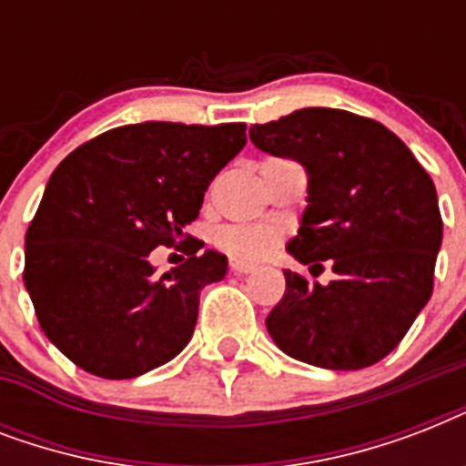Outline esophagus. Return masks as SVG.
<instances>
[{
	"mask_svg": "<svg viewBox=\"0 0 466 466\" xmlns=\"http://www.w3.org/2000/svg\"><path fill=\"white\" fill-rule=\"evenodd\" d=\"M229 268H232V273H237V276H247V273H251L256 266H254V263H248V261H239V258H232V261H229Z\"/></svg>",
	"mask_w": 466,
	"mask_h": 466,
	"instance_id": "1",
	"label": "esophagus"
}]
</instances>
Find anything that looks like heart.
Here are the masks:
<instances>
[{
  "label": "heart",
  "mask_w": 466,
  "mask_h": 466,
  "mask_svg": "<svg viewBox=\"0 0 466 466\" xmlns=\"http://www.w3.org/2000/svg\"><path fill=\"white\" fill-rule=\"evenodd\" d=\"M218 244L229 256L237 258H263L280 244V229L263 222H241V225H227L219 229Z\"/></svg>",
  "instance_id": "1"
}]
</instances>
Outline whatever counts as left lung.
I'll use <instances>...</instances> for the list:
<instances>
[{
  "label": "left lung",
  "mask_w": 466,
  "mask_h": 466,
  "mask_svg": "<svg viewBox=\"0 0 466 466\" xmlns=\"http://www.w3.org/2000/svg\"><path fill=\"white\" fill-rule=\"evenodd\" d=\"M248 137L307 168L309 205L288 251L336 273L319 285L285 270L283 299L266 317L270 339L317 368L375 365L433 292L442 241L433 178L382 123L339 108H302L251 126Z\"/></svg>",
  "instance_id": "8db88e82"
}]
</instances>
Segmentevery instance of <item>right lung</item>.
Segmentation results:
<instances>
[{"instance_id": "obj_1", "label": "right lung", "mask_w": 466, "mask_h": 466, "mask_svg": "<svg viewBox=\"0 0 466 466\" xmlns=\"http://www.w3.org/2000/svg\"><path fill=\"white\" fill-rule=\"evenodd\" d=\"M244 145V123L147 120L113 127L60 161L25 232L24 285L40 329L75 365L130 380L186 348L200 290L225 278L227 258L196 256L203 241L183 229ZM157 246L191 258L157 279L148 263Z\"/></svg>"}]
</instances>
